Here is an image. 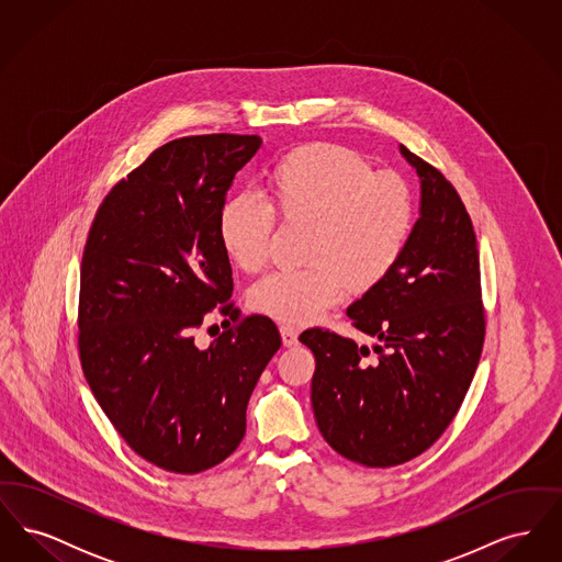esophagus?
I'll list each match as a JSON object with an SVG mask.
<instances>
[{"label": "esophagus", "instance_id": "1", "mask_svg": "<svg viewBox=\"0 0 562 562\" xmlns=\"http://www.w3.org/2000/svg\"><path fill=\"white\" fill-rule=\"evenodd\" d=\"M280 335H282V344L284 348H294L299 344V333L293 326H280Z\"/></svg>", "mask_w": 562, "mask_h": 562}]
</instances>
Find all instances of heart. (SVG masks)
<instances>
[{
    "label": "heart",
    "mask_w": 562,
    "mask_h": 562,
    "mask_svg": "<svg viewBox=\"0 0 562 562\" xmlns=\"http://www.w3.org/2000/svg\"><path fill=\"white\" fill-rule=\"evenodd\" d=\"M268 191L280 221L310 225L307 266L257 282L248 296L255 312L303 326L346 293H371L398 266L413 227V198L396 172L373 170L335 143H305L269 168ZM271 211L238 195L218 213V240L241 271H257L268 259Z\"/></svg>",
    "instance_id": "obj_1"
}]
</instances>
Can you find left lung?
Returning <instances> with one entry per match:
<instances>
[{
    "label": "left lung",
    "instance_id": "1",
    "mask_svg": "<svg viewBox=\"0 0 562 562\" xmlns=\"http://www.w3.org/2000/svg\"><path fill=\"white\" fill-rule=\"evenodd\" d=\"M422 200L390 278L353 301L348 316L373 351L312 328L299 341L316 356L312 406L324 440L349 461L390 468L424 453L453 422L484 341L476 234L459 193L401 145Z\"/></svg>",
    "mask_w": 562,
    "mask_h": 562
}]
</instances>
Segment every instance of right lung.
Instances as JSON below:
<instances>
[{
  "mask_svg": "<svg viewBox=\"0 0 562 562\" xmlns=\"http://www.w3.org/2000/svg\"><path fill=\"white\" fill-rule=\"evenodd\" d=\"M257 134L170 140L111 189L80 271L81 369L134 453L198 474L238 449L246 404L282 346L266 316L240 321L218 213ZM239 324L209 349L192 330L209 311Z\"/></svg>",
  "mask_w": 562,
  "mask_h": 562,
  "instance_id": "obj_1",
  "label": "right lung"
}]
</instances>
